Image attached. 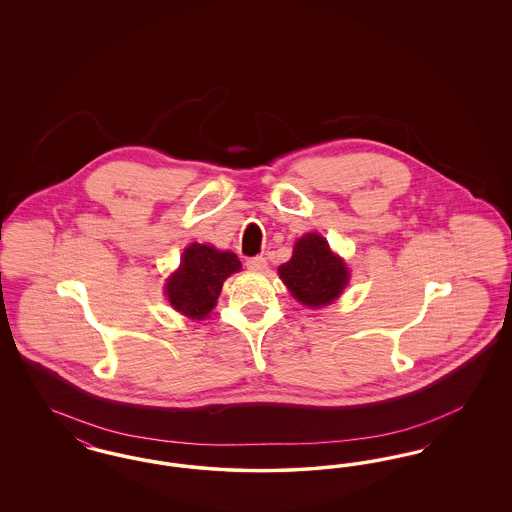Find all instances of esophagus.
I'll return each instance as SVG.
<instances>
[{
  "mask_svg": "<svg viewBox=\"0 0 512 512\" xmlns=\"http://www.w3.org/2000/svg\"><path fill=\"white\" fill-rule=\"evenodd\" d=\"M245 267L249 270H265L267 268V259L263 255H257V257H249L245 261Z\"/></svg>",
  "mask_w": 512,
  "mask_h": 512,
  "instance_id": "1",
  "label": "esophagus"
}]
</instances>
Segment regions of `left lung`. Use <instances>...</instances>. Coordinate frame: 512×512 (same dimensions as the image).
<instances>
[{
    "mask_svg": "<svg viewBox=\"0 0 512 512\" xmlns=\"http://www.w3.org/2000/svg\"><path fill=\"white\" fill-rule=\"evenodd\" d=\"M293 297L309 307L332 303L347 284V268L328 242L318 234H305L293 247L292 259L278 268Z\"/></svg>",
    "mask_w": 512,
    "mask_h": 512,
    "instance_id": "1",
    "label": "left lung"
}]
</instances>
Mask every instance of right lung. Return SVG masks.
Segmentation results:
<instances>
[{"instance_id": "obj_1", "label": "right lung", "mask_w": 512, "mask_h": 512, "mask_svg": "<svg viewBox=\"0 0 512 512\" xmlns=\"http://www.w3.org/2000/svg\"><path fill=\"white\" fill-rule=\"evenodd\" d=\"M240 268L242 263L234 253L192 244L184 251L180 268L167 282V297L176 311L199 320L215 307L222 282Z\"/></svg>"}]
</instances>
